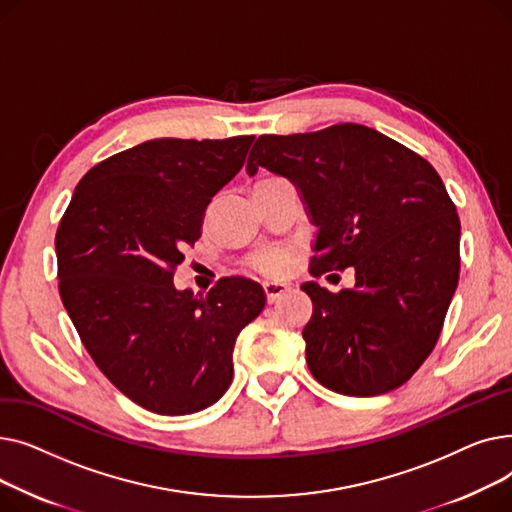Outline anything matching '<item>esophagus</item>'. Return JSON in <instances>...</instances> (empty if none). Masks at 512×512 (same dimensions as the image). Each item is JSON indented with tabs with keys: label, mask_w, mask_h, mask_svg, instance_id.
I'll list each match as a JSON object with an SVG mask.
<instances>
[{
	"label": "esophagus",
	"mask_w": 512,
	"mask_h": 512,
	"mask_svg": "<svg viewBox=\"0 0 512 512\" xmlns=\"http://www.w3.org/2000/svg\"><path fill=\"white\" fill-rule=\"evenodd\" d=\"M263 290H265V297L270 303H276L282 294L288 290V284L286 282H276V280H270V282H263Z\"/></svg>",
	"instance_id": "esophagus-1"
}]
</instances>
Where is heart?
Segmentation results:
<instances>
[{
    "label": "heart",
    "instance_id": "heart-1",
    "mask_svg": "<svg viewBox=\"0 0 512 512\" xmlns=\"http://www.w3.org/2000/svg\"><path fill=\"white\" fill-rule=\"evenodd\" d=\"M263 180H267V178H263ZM253 263L259 272H263L267 276H278L286 270L288 257L280 249H267V251H261Z\"/></svg>",
    "mask_w": 512,
    "mask_h": 512
}]
</instances>
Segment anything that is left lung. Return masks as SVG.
<instances>
[{"mask_svg": "<svg viewBox=\"0 0 512 512\" xmlns=\"http://www.w3.org/2000/svg\"><path fill=\"white\" fill-rule=\"evenodd\" d=\"M288 178L317 226L309 272L355 267V288L305 282L303 328L313 378L338 394L378 396L405 384L434 351L459 284L461 222L438 172L361 124L261 134L247 172Z\"/></svg>", "mask_w": 512, "mask_h": 512, "instance_id": "1", "label": "left lung"}]
</instances>
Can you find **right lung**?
Here are the masks:
<instances>
[{"label": "right lung", "mask_w": 512, "mask_h": 512, "mask_svg": "<svg viewBox=\"0 0 512 512\" xmlns=\"http://www.w3.org/2000/svg\"><path fill=\"white\" fill-rule=\"evenodd\" d=\"M253 139H155L120 151L83 176L60 222V297L72 324L105 378L151 413L218 402L234 342L265 307L249 278H222L205 297L174 286L207 205Z\"/></svg>", "instance_id": "add662e5"}]
</instances>
